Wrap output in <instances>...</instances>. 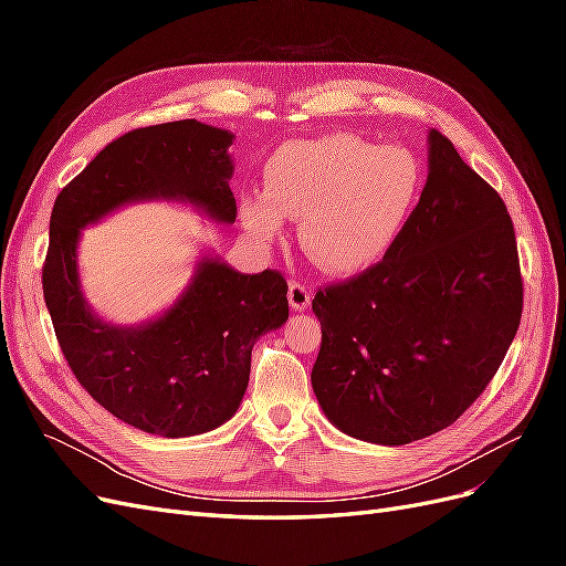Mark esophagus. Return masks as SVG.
<instances>
[{"instance_id":"34e87169","label":"esophagus","mask_w":566,"mask_h":566,"mask_svg":"<svg viewBox=\"0 0 566 566\" xmlns=\"http://www.w3.org/2000/svg\"><path fill=\"white\" fill-rule=\"evenodd\" d=\"M287 300H290V306H293V312L310 310L312 290L306 287V285H302V283H297V281H293V283H290V287H287Z\"/></svg>"}]
</instances>
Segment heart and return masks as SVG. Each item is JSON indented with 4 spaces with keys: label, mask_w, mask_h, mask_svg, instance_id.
<instances>
[{
    "label": "heart",
    "mask_w": 566,
    "mask_h": 566,
    "mask_svg": "<svg viewBox=\"0 0 566 566\" xmlns=\"http://www.w3.org/2000/svg\"><path fill=\"white\" fill-rule=\"evenodd\" d=\"M422 191L420 160L403 146L354 134L290 142L264 167V198L241 200V224L260 243L300 219L297 241L314 264L356 273L397 245Z\"/></svg>",
    "instance_id": "heart-1"
}]
</instances>
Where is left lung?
<instances>
[{
    "mask_svg": "<svg viewBox=\"0 0 566 566\" xmlns=\"http://www.w3.org/2000/svg\"><path fill=\"white\" fill-rule=\"evenodd\" d=\"M427 184L382 262L318 290L316 399L339 432L403 447L453 424L486 389L522 318L505 202L427 134Z\"/></svg>",
    "mask_w": 566,
    "mask_h": 566,
    "instance_id": "left-lung-1",
    "label": "left lung"
}]
</instances>
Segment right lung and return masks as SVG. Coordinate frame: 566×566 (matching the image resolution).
Segmentation results:
<instances>
[{"instance_id":"right-lung-1","label":"right lung","mask_w":566,"mask_h":566,"mask_svg":"<svg viewBox=\"0 0 566 566\" xmlns=\"http://www.w3.org/2000/svg\"><path fill=\"white\" fill-rule=\"evenodd\" d=\"M233 139L198 119L134 129L101 150L51 210L42 287L61 352L92 399L148 434L193 437L235 416L254 342L287 321V283L279 271L241 273L202 252L169 310L117 325L94 314L82 293V229L144 200L186 202L233 224Z\"/></svg>"}]
</instances>
